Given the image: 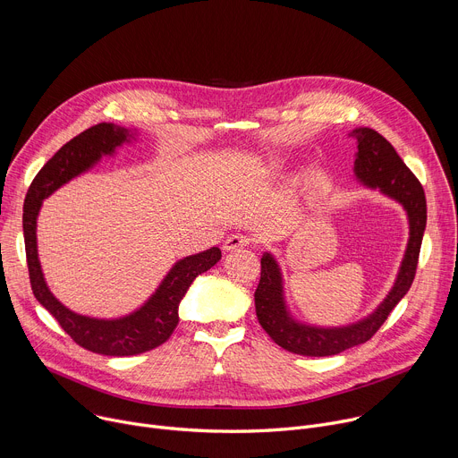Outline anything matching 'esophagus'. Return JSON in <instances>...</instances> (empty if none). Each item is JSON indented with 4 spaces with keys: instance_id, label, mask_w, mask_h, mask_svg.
I'll return each mask as SVG.
<instances>
[{
    "instance_id": "1",
    "label": "esophagus",
    "mask_w": 458,
    "mask_h": 458,
    "mask_svg": "<svg viewBox=\"0 0 458 458\" xmlns=\"http://www.w3.org/2000/svg\"><path fill=\"white\" fill-rule=\"evenodd\" d=\"M251 242H253L251 237L242 235V233H235V235L226 237V241H225V244H223V250H225V251H232V250H237V248L250 246Z\"/></svg>"
}]
</instances>
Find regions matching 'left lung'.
Returning a JSON list of instances; mask_svg holds the SVG:
<instances>
[{"instance_id": "1", "label": "left lung", "mask_w": 458, "mask_h": 458, "mask_svg": "<svg viewBox=\"0 0 458 458\" xmlns=\"http://www.w3.org/2000/svg\"><path fill=\"white\" fill-rule=\"evenodd\" d=\"M357 159L355 174L368 186L380 188L384 193L401 201L410 216V244L399 279L389 292L387 299L366 320L348 326V328H310L293 322L283 302L281 274L270 253L260 259V281L255 290V313L259 324L281 348L306 357L337 355L348 348L369 341L389 317L399 301L408 293L417 274L419 253L426 228V195L420 181L404 165L401 156L373 128H357Z\"/></svg>"}]
</instances>
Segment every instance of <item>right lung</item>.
Segmentation results:
<instances>
[{"instance_id":"add662e5","label":"right lung","mask_w":458,"mask_h":458,"mask_svg":"<svg viewBox=\"0 0 458 458\" xmlns=\"http://www.w3.org/2000/svg\"><path fill=\"white\" fill-rule=\"evenodd\" d=\"M126 138L128 130L114 123H99L87 128L45 163L30 182L23 205V237L34 297L48 310L76 344L89 352L110 357L145 353L166 343L179 322L177 308L188 286L221 259V250L214 246L179 260L159 290L140 311L117 320H99L72 313L48 292L36 248V217L43 199L61 184L90 168L103 154H112L115 147L126 141Z\"/></svg>"}]
</instances>
